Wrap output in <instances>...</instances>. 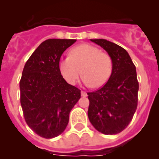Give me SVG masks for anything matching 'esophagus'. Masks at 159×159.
<instances>
[{
  "instance_id": "obj_1",
  "label": "esophagus",
  "mask_w": 159,
  "mask_h": 159,
  "mask_svg": "<svg viewBox=\"0 0 159 159\" xmlns=\"http://www.w3.org/2000/svg\"><path fill=\"white\" fill-rule=\"evenodd\" d=\"M81 95H82L83 97H86L88 95H87L86 92H84V91H81Z\"/></svg>"
}]
</instances>
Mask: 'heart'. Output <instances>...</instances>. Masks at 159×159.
I'll list each match as a JSON object with an SVG mask.
<instances>
[{
	"label": "heart",
	"mask_w": 159,
	"mask_h": 159,
	"mask_svg": "<svg viewBox=\"0 0 159 159\" xmlns=\"http://www.w3.org/2000/svg\"><path fill=\"white\" fill-rule=\"evenodd\" d=\"M58 67L60 75L69 84H75L82 72L84 84L99 88L110 78L113 64L109 55L101 52L95 46L84 43L71 48L69 57L60 59Z\"/></svg>",
	"instance_id": "obj_1"
}]
</instances>
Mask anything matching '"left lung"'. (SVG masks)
Wrapping results in <instances>:
<instances>
[{"label":"left lung","instance_id":"left-lung-1","mask_svg":"<svg viewBox=\"0 0 159 159\" xmlns=\"http://www.w3.org/2000/svg\"><path fill=\"white\" fill-rule=\"evenodd\" d=\"M91 40L108 53L113 68L104 86L88 93V119L98 131L116 134L128 126L137 108L139 82L135 66L123 48L104 39Z\"/></svg>","mask_w":159,"mask_h":159}]
</instances>
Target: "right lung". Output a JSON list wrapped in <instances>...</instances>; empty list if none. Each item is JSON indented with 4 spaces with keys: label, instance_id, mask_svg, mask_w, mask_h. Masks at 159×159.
I'll return each mask as SVG.
<instances>
[{
    "label": "right lung",
    "instance_id": "add662e5",
    "mask_svg": "<svg viewBox=\"0 0 159 159\" xmlns=\"http://www.w3.org/2000/svg\"><path fill=\"white\" fill-rule=\"evenodd\" d=\"M76 40L48 39L42 42L25 64L20 81V104L28 126L40 137L62 134L69 114L80 99V90L60 75L59 61Z\"/></svg>",
    "mask_w": 159,
    "mask_h": 159
}]
</instances>
